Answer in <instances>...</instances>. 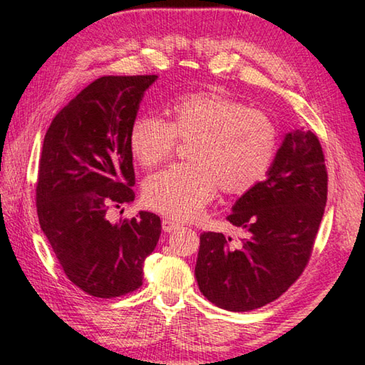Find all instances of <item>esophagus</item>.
Instances as JSON below:
<instances>
[{"instance_id":"1","label":"esophagus","mask_w":365,"mask_h":365,"mask_svg":"<svg viewBox=\"0 0 365 365\" xmlns=\"http://www.w3.org/2000/svg\"><path fill=\"white\" fill-rule=\"evenodd\" d=\"M178 227H180V224H177V222H174V220H170V219H164V220H163V230H164V232L170 233V232L177 230Z\"/></svg>"}]
</instances>
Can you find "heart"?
Segmentation results:
<instances>
[{"mask_svg": "<svg viewBox=\"0 0 365 365\" xmlns=\"http://www.w3.org/2000/svg\"><path fill=\"white\" fill-rule=\"evenodd\" d=\"M190 145L188 164L150 175L143 185L148 207L175 220L196 219L217 188L237 196L256 187L270 169L279 146L275 123L262 110L217 91L177 100L168 120L138 115L128 130V148L143 168H154Z\"/></svg>", "mask_w": 365, "mask_h": 365, "instance_id": "1", "label": "heart"}]
</instances>
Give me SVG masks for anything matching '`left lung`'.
<instances>
[{
    "mask_svg": "<svg viewBox=\"0 0 365 365\" xmlns=\"http://www.w3.org/2000/svg\"><path fill=\"white\" fill-rule=\"evenodd\" d=\"M325 156L304 128L289 132L267 170L227 215L245 238L200 237L195 275L201 293L233 312L262 307L299 279L311 259L327 205Z\"/></svg>",
    "mask_w": 365,
    "mask_h": 365,
    "instance_id": "1",
    "label": "left lung"
}]
</instances>
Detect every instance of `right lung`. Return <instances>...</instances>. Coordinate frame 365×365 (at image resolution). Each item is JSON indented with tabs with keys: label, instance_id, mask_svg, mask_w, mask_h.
Masks as SVG:
<instances>
[{
	"label": "right lung",
	"instance_id": "obj_1",
	"mask_svg": "<svg viewBox=\"0 0 365 365\" xmlns=\"http://www.w3.org/2000/svg\"><path fill=\"white\" fill-rule=\"evenodd\" d=\"M158 76L96 78L59 110L43 140L35 200L40 227L73 285L95 298L135 292L156 248L160 219L141 211L110 224L135 200L128 130Z\"/></svg>",
	"mask_w": 365,
	"mask_h": 365
}]
</instances>
